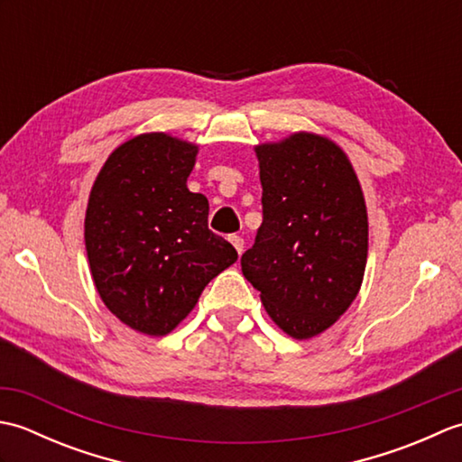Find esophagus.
<instances>
[{
    "instance_id": "1",
    "label": "esophagus",
    "mask_w": 462,
    "mask_h": 462,
    "mask_svg": "<svg viewBox=\"0 0 462 462\" xmlns=\"http://www.w3.org/2000/svg\"><path fill=\"white\" fill-rule=\"evenodd\" d=\"M228 240H230L232 246L236 248V252H238V254H242V252H244V238H242V236H236V234H232V236H230Z\"/></svg>"
}]
</instances>
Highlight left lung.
I'll list each match as a JSON object with an SVG mask.
<instances>
[{
    "label": "left lung",
    "instance_id": "obj_1",
    "mask_svg": "<svg viewBox=\"0 0 462 462\" xmlns=\"http://www.w3.org/2000/svg\"><path fill=\"white\" fill-rule=\"evenodd\" d=\"M263 220L242 273L293 339L331 328L357 298L367 263V206L339 144L293 133L258 144Z\"/></svg>",
    "mask_w": 462,
    "mask_h": 462
}]
</instances>
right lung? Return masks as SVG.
Wrapping results in <instances>:
<instances>
[{"label": "right lung", "mask_w": 462, "mask_h": 462, "mask_svg": "<svg viewBox=\"0 0 462 462\" xmlns=\"http://www.w3.org/2000/svg\"><path fill=\"white\" fill-rule=\"evenodd\" d=\"M199 144L144 133L109 154L85 212V248L103 303L125 326L161 337L194 310L238 252L208 230V200L186 180Z\"/></svg>", "instance_id": "add662e5"}]
</instances>
